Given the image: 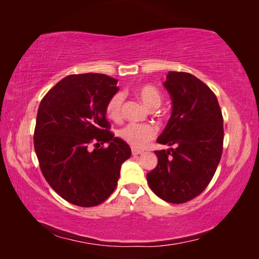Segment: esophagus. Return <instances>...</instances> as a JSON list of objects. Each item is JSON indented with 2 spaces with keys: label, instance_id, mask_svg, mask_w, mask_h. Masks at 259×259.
I'll return each mask as SVG.
<instances>
[{
  "label": "esophagus",
  "instance_id": "1",
  "mask_svg": "<svg viewBox=\"0 0 259 259\" xmlns=\"http://www.w3.org/2000/svg\"><path fill=\"white\" fill-rule=\"evenodd\" d=\"M131 152H133V155H139V154H142V153H143V151L137 150V148H133Z\"/></svg>",
  "mask_w": 259,
  "mask_h": 259
}]
</instances>
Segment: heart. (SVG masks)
Returning <instances> with one entry per match:
<instances>
[{
  "instance_id": "obj_1",
  "label": "heart",
  "mask_w": 259,
  "mask_h": 259,
  "mask_svg": "<svg viewBox=\"0 0 259 259\" xmlns=\"http://www.w3.org/2000/svg\"><path fill=\"white\" fill-rule=\"evenodd\" d=\"M136 94L147 108L155 109L161 105L162 97L160 91L153 85H143L136 90ZM124 96L122 93L114 94L106 104V114L109 119L120 120L123 106ZM155 128L151 124L129 123L119 130V137L136 148H142L154 138Z\"/></svg>"
}]
</instances>
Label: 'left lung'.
Listing matches in <instances>:
<instances>
[{
  "instance_id": "left-lung-1",
  "label": "left lung",
  "mask_w": 259,
  "mask_h": 259,
  "mask_svg": "<svg viewBox=\"0 0 259 259\" xmlns=\"http://www.w3.org/2000/svg\"><path fill=\"white\" fill-rule=\"evenodd\" d=\"M164 88L172 103L171 116L156 142L157 165L147 174L151 190L170 203L201 194L211 181L223 153V115L217 97L190 73L169 72Z\"/></svg>"
}]
</instances>
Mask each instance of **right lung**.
<instances>
[{
    "mask_svg": "<svg viewBox=\"0 0 259 259\" xmlns=\"http://www.w3.org/2000/svg\"><path fill=\"white\" fill-rule=\"evenodd\" d=\"M116 84V78L105 74L68 75L38 106L34 148L41 171L57 194L72 204L104 202L131 155L128 144L114 137L106 120V104L119 91ZM105 142L109 146L99 149Z\"/></svg>",
    "mask_w": 259,
    "mask_h": 259,
    "instance_id": "obj_1",
    "label": "right lung"
}]
</instances>
